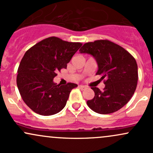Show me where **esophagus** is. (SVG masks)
<instances>
[{
  "label": "esophagus",
  "mask_w": 153,
  "mask_h": 153,
  "mask_svg": "<svg viewBox=\"0 0 153 153\" xmlns=\"http://www.w3.org/2000/svg\"><path fill=\"white\" fill-rule=\"evenodd\" d=\"M78 87L80 88V89H82V90H83V89H85V88H86V87H85V85H78Z\"/></svg>",
  "instance_id": "obj_1"
}]
</instances>
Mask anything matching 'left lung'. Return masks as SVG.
<instances>
[{
	"mask_svg": "<svg viewBox=\"0 0 153 153\" xmlns=\"http://www.w3.org/2000/svg\"><path fill=\"white\" fill-rule=\"evenodd\" d=\"M79 51L94 57L99 68L96 75L104 80L103 91L91 88L95 96L87 101L89 108L98 114H108L127 104L136 90L138 80L137 64L133 56L108 40L85 43Z\"/></svg>",
	"mask_w": 153,
	"mask_h": 153,
	"instance_id": "1",
	"label": "left lung"
}]
</instances>
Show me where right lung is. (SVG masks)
Instances as JSON below:
<instances>
[{
    "mask_svg": "<svg viewBox=\"0 0 153 153\" xmlns=\"http://www.w3.org/2000/svg\"><path fill=\"white\" fill-rule=\"evenodd\" d=\"M81 46L51 36L26 51L19 66L16 83L23 101L33 111L50 116L65 106L70 93L78 85H57L53 79Z\"/></svg>",
    "mask_w": 153,
    "mask_h": 153,
    "instance_id": "add662e5",
    "label": "right lung"
}]
</instances>
